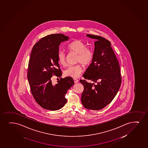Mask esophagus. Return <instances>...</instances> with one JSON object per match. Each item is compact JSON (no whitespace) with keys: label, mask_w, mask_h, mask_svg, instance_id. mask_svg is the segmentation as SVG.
<instances>
[{"label":"esophagus","mask_w":148,"mask_h":148,"mask_svg":"<svg viewBox=\"0 0 148 148\" xmlns=\"http://www.w3.org/2000/svg\"><path fill=\"white\" fill-rule=\"evenodd\" d=\"M74 81L75 83H77L79 82V80H77L76 79H74Z\"/></svg>","instance_id":"esophagus-1"}]
</instances>
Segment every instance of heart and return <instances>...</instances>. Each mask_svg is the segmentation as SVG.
I'll list each match as a JSON object with an SVG mask.
<instances>
[{
  "mask_svg": "<svg viewBox=\"0 0 148 148\" xmlns=\"http://www.w3.org/2000/svg\"><path fill=\"white\" fill-rule=\"evenodd\" d=\"M68 49L70 51L78 54L77 62H80L84 66L90 64L93 58V53L90 49H87L85 44L80 40H76L71 42L68 45ZM58 62L63 66L66 64V56L63 51H59L58 53ZM83 72L81 65L70 66L64 71L65 76L70 77L74 78H78Z\"/></svg>",
  "mask_w": 148,
  "mask_h": 148,
  "instance_id": "b5f03b06",
  "label": "heart"
}]
</instances>
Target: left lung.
I'll return each instance as SVG.
<instances>
[{"label":"left lung","instance_id":"obj_1","mask_svg":"<svg viewBox=\"0 0 148 148\" xmlns=\"http://www.w3.org/2000/svg\"><path fill=\"white\" fill-rule=\"evenodd\" d=\"M87 37L96 41L92 63L83 76L93 82L80 80L84 87L81 102L87 109L99 110L111 103L120 88V66L110 41L96 35Z\"/></svg>","mask_w":148,"mask_h":148}]
</instances>
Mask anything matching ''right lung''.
Masks as SVG:
<instances>
[{
  "mask_svg": "<svg viewBox=\"0 0 148 148\" xmlns=\"http://www.w3.org/2000/svg\"><path fill=\"white\" fill-rule=\"evenodd\" d=\"M61 34H51L41 38L34 46L28 65V77L32 94L36 101L45 110H57L67 102L65 96L74 85L73 78H62L58 59L59 45L69 40ZM52 75L60 78L56 84Z\"/></svg>",
  "mask_w": 148,
  "mask_h": 148,
  "instance_id": "right-lung-1",
  "label": "right lung"
}]
</instances>
